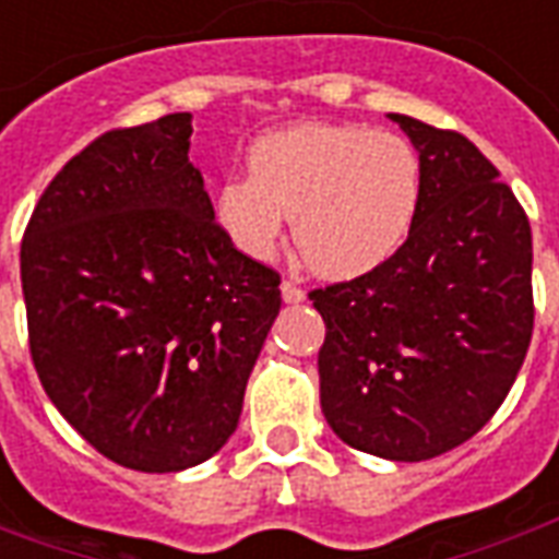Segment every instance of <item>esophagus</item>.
I'll return each mask as SVG.
<instances>
[{
	"instance_id": "obj_1",
	"label": "esophagus",
	"mask_w": 559,
	"mask_h": 559,
	"mask_svg": "<svg viewBox=\"0 0 559 559\" xmlns=\"http://www.w3.org/2000/svg\"><path fill=\"white\" fill-rule=\"evenodd\" d=\"M281 299L287 305H299L305 299L302 287H296L293 281H281Z\"/></svg>"
}]
</instances>
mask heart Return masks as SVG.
I'll return each instance as SVG.
<instances>
[{
  "mask_svg": "<svg viewBox=\"0 0 559 559\" xmlns=\"http://www.w3.org/2000/svg\"><path fill=\"white\" fill-rule=\"evenodd\" d=\"M248 167L218 188L215 218L254 260L272 257L293 218L308 266L356 278L399 254L419 215V152L389 131L305 122L257 140Z\"/></svg>",
  "mask_w": 559,
  "mask_h": 559,
  "instance_id": "1",
  "label": "heart"
}]
</instances>
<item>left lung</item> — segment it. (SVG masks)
Wrapping results in <instances>:
<instances>
[{
	"instance_id": "left-lung-1",
	"label": "left lung",
	"mask_w": 559,
	"mask_h": 559,
	"mask_svg": "<svg viewBox=\"0 0 559 559\" xmlns=\"http://www.w3.org/2000/svg\"><path fill=\"white\" fill-rule=\"evenodd\" d=\"M421 158L407 242L359 278L311 290L326 323L320 407L389 461L455 449L503 404L533 335L527 212L464 134L389 114Z\"/></svg>"
}]
</instances>
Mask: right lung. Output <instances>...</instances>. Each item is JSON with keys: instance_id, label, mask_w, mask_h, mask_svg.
I'll return each instance as SVG.
<instances>
[{"instance_id": "add662e5", "label": "right lung", "mask_w": 559, "mask_h": 559, "mask_svg": "<svg viewBox=\"0 0 559 559\" xmlns=\"http://www.w3.org/2000/svg\"><path fill=\"white\" fill-rule=\"evenodd\" d=\"M191 114L107 131L68 160L20 245L44 392L104 457L179 473L230 440L281 308L188 160Z\"/></svg>"}]
</instances>
